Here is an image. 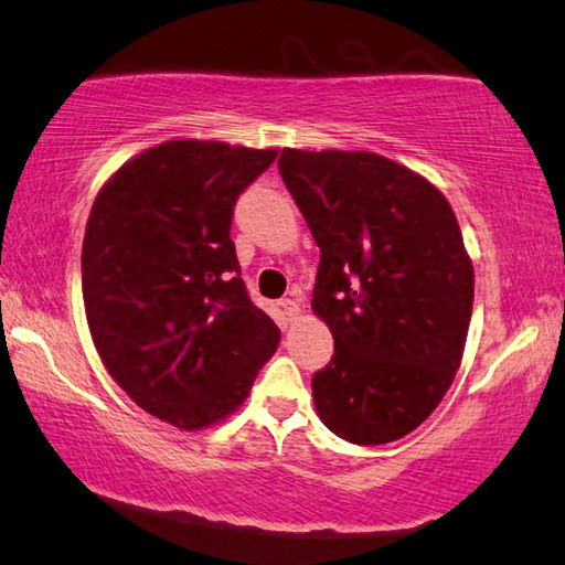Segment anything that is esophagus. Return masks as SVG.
I'll list each match as a JSON object with an SVG mask.
<instances>
[{
    "mask_svg": "<svg viewBox=\"0 0 565 565\" xmlns=\"http://www.w3.org/2000/svg\"><path fill=\"white\" fill-rule=\"evenodd\" d=\"M277 305H280V310H282V315L288 320H295L300 315V305L295 302V300H290V298H285V300H280Z\"/></svg>",
    "mask_w": 565,
    "mask_h": 565,
    "instance_id": "obj_1",
    "label": "esophagus"
}]
</instances>
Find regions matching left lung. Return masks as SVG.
<instances>
[{
  "label": "left lung",
  "instance_id": "left-lung-1",
  "mask_svg": "<svg viewBox=\"0 0 565 565\" xmlns=\"http://www.w3.org/2000/svg\"><path fill=\"white\" fill-rule=\"evenodd\" d=\"M280 175L320 247L312 312L334 354L312 377L324 427L374 447L407 437L451 387L473 267L427 178L370 151L282 148Z\"/></svg>",
  "mask_w": 565,
  "mask_h": 565
}]
</instances>
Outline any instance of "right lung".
Segmentation results:
<instances>
[{
	"label": "right lung",
	"mask_w": 565,
	"mask_h": 565,
	"mask_svg": "<svg viewBox=\"0 0 565 565\" xmlns=\"http://www.w3.org/2000/svg\"><path fill=\"white\" fill-rule=\"evenodd\" d=\"M275 156L158 143L118 168L88 213L82 292L98 358L138 407L178 429L231 417L280 344L231 241L237 195Z\"/></svg>",
	"instance_id": "1"
}]
</instances>
